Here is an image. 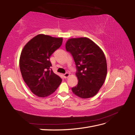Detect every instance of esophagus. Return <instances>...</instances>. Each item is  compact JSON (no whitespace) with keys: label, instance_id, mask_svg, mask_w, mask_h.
Listing matches in <instances>:
<instances>
[{"label":"esophagus","instance_id":"34e87169","mask_svg":"<svg viewBox=\"0 0 135 135\" xmlns=\"http://www.w3.org/2000/svg\"><path fill=\"white\" fill-rule=\"evenodd\" d=\"M70 76V74L68 73H66L65 74H64V77L65 78H68V76Z\"/></svg>","mask_w":135,"mask_h":135}]
</instances>
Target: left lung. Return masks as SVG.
Wrapping results in <instances>:
<instances>
[{
	"label": "left lung",
	"instance_id": "obj_1",
	"mask_svg": "<svg viewBox=\"0 0 135 135\" xmlns=\"http://www.w3.org/2000/svg\"><path fill=\"white\" fill-rule=\"evenodd\" d=\"M65 49L73 56L78 83L73 92L81 98L93 97L103 85L107 73L106 59L102 50L87 38H71Z\"/></svg>",
	"mask_w": 135,
	"mask_h": 135
}]
</instances>
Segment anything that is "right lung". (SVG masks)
Segmentation results:
<instances>
[{
	"instance_id": "add662e5",
	"label": "right lung",
	"mask_w": 135,
	"mask_h": 135,
	"mask_svg": "<svg viewBox=\"0 0 135 135\" xmlns=\"http://www.w3.org/2000/svg\"><path fill=\"white\" fill-rule=\"evenodd\" d=\"M62 42V38L39 34L31 39L21 51L20 68L22 78L37 96L50 95L61 84V78L50 68V57Z\"/></svg>"
}]
</instances>
